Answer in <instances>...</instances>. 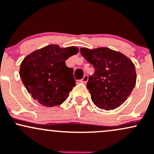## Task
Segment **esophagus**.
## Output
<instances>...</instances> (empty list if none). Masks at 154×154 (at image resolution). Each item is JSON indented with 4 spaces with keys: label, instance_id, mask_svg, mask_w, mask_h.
I'll use <instances>...</instances> for the list:
<instances>
[{
    "label": "esophagus",
    "instance_id": "1",
    "mask_svg": "<svg viewBox=\"0 0 154 154\" xmlns=\"http://www.w3.org/2000/svg\"><path fill=\"white\" fill-rule=\"evenodd\" d=\"M88 79H89V78H88V75H84V77H83V79H82V80H81V82H82V83H84V84H86V83L87 82V81H88Z\"/></svg>",
    "mask_w": 154,
    "mask_h": 154
}]
</instances>
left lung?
I'll return each instance as SVG.
<instances>
[{"label":"left lung","mask_w":154,"mask_h":154,"mask_svg":"<svg viewBox=\"0 0 154 154\" xmlns=\"http://www.w3.org/2000/svg\"><path fill=\"white\" fill-rule=\"evenodd\" d=\"M81 54L94 68L86 87L97 107L105 110L121 106L136 84L135 66L130 59L106 47L81 48Z\"/></svg>","instance_id":"1"}]
</instances>
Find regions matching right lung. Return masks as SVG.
I'll use <instances>...</instances> for the list:
<instances>
[{
  "instance_id": "right-lung-1",
  "label": "right lung",
  "mask_w": 154,
  "mask_h": 154,
  "mask_svg": "<svg viewBox=\"0 0 154 154\" xmlns=\"http://www.w3.org/2000/svg\"><path fill=\"white\" fill-rule=\"evenodd\" d=\"M78 52L76 46L60 48L51 44L25 57L20 75L34 100L46 107L57 106L67 100L75 80L65 60Z\"/></svg>"
}]
</instances>
